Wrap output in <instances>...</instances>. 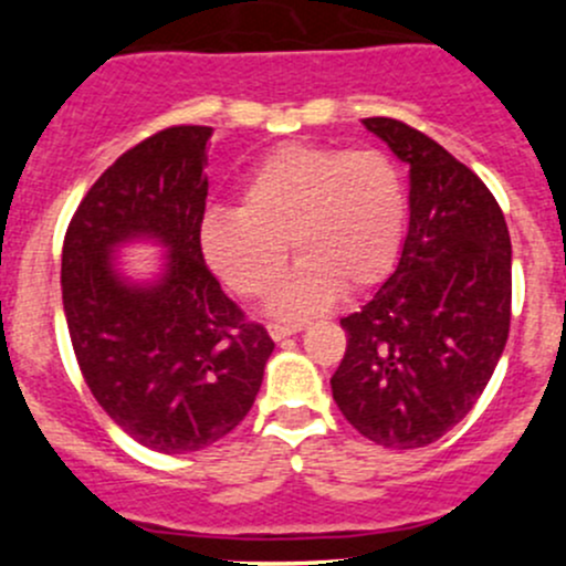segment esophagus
I'll return each mask as SVG.
<instances>
[{
  "mask_svg": "<svg viewBox=\"0 0 566 566\" xmlns=\"http://www.w3.org/2000/svg\"><path fill=\"white\" fill-rule=\"evenodd\" d=\"M298 331H304V323H271L268 325V334H271L273 342L287 339V336L298 334Z\"/></svg>",
  "mask_w": 566,
  "mask_h": 566,
  "instance_id": "esophagus-1",
  "label": "esophagus"
}]
</instances>
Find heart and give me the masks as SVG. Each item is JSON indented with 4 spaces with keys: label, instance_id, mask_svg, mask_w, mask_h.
I'll return each mask as SVG.
<instances>
[{
    "label": "heart",
    "instance_id": "obj_1",
    "mask_svg": "<svg viewBox=\"0 0 566 566\" xmlns=\"http://www.w3.org/2000/svg\"><path fill=\"white\" fill-rule=\"evenodd\" d=\"M402 232V177L384 153L290 142L249 169L241 208L205 213L199 249L227 287L262 298L282 279L290 243L301 265L273 295L271 315L304 317L342 290L384 282Z\"/></svg>",
    "mask_w": 566,
    "mask_h": 566
}]
</instances>
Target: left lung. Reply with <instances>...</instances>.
I'll return each mask as SVG.
<instances>
[{
	"label": "left lung",
	"mask_w": 566,
	"mask_h": 566,
	"mask_svg": "<svg viewBox=\"0 0 566 566\" xmlns=\"http://www.w3.org/2000/svg\"><path fill=\"white\" fill-rule=\"evenodd\" d=\"M364 125L408 164L410 221L391 276L342 317L331 391L364 438L419 449L465 419L504 353L510 230L488 186L438 142L399 119Z\"/></svg>",
	"instance_id": "8db88e82"
}]
</instances>
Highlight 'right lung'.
Returning a JSON list of instances; mask_svg holds the SVG:
<instances>
[{
	"label": "right lung",
	"mask_w": 566,
	"mask_h": 566,
	"mask_svg": "<svg viewBox=\"0 0 566 566\" xmlns=\"http://www.w3.org/2000/svg\"><path fill=\"white\" fill-rule=\"evenodd\" d=\"M210 136L208 125H175L123 153L62 247V310L84 380L114 424L161 454L199 452L235 430L273 353L199 249ZM134 242L163 249L153 277L118 262Z\"/></svg>",
	"instance_id": "add662e5"
}]
</instances>
